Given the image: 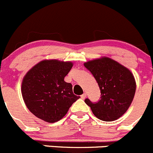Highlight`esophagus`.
Wrapping results in <instances>:
<instances>
[{
	"instance_id": "1",
	"label": "esophagus",
	"mask_w": 153,
	"mask_h": 153,
	"mask_svg": "<svg viewBox=\"0 0 153 153\" xmlns=\"http://www.w3.org/2000/svg\"><path fill=\"white\" fill-rule=\"evenodd\" d=\"M86 96H87V94L85 93V94H82V95H81V99H82V100H85V98H86Z\"/></svg>"
}]
</instances>
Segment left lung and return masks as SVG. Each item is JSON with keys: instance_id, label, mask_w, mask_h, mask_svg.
Here are the masks:
<instances>
[{"instance_id": "1", "label": "left lung", "mask_w": 153, "mask_h": 153, "mask_svg": "<svg viewBox=\"0 0 153 153\" xmlns=\"http://www.w3.org/2000/svg\"><path fill=\"white\" fill-rule=\"evenodd\" d=\"M96 79L101 93L98 102L89 99L85 102L97 118L104 122L118 119L128 110L132 102L136 81L128 68L109 57H102L85 62Z\"/></svg>"}]
</instances>
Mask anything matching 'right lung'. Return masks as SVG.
Instances as JSON below:
<instances>
[{"label": "right lung", "instance_id": "1", "mask_svg": "<svg viewBox=\"0 0 153 153\" xmlns=\"http://www.w3.org/2000/svg\"><path fill=\"white\" fill-rule=\"evenodd\" d=\"M72 62L43 60L28 71L22 82V95L31 113L47 122L62 119L79 96L72 85L64 81L72 68Z\"/></svg>", "mask_w": 153, "mask_h": 153}]
</instances>
